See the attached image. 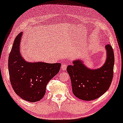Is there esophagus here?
<instances>
[{"mask_svg": "<svg viewBox=\"0 0 123 123\" xmlns=\"http://www.w3.org/2000/svg\"><path fill=\"white\" fill-rule=\"evenodd\" d=\"M66 68H67V66H66V65L65 64V63H62L61 65V69H62L63 70H65Z\"/></svg>", "mask_w": 123, "mask_h": 123, "instance_id": "obj_1", "label": "esophagus"}]
</instances>
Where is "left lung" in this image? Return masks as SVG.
<instances>
[{
    "mask_svg": "<svg viewBox=\"0 0 123 123\" xmlns=\"http://www.w3.org/2000/svg\"><path fill=\"white\" fill-rule=\"evenodd\" d=\"M105 50L106 58L101 68L91 69L80 60L73 61L72 65L68 66L72 92L77 98L91 101L100 97L108 90L113 78L115 58L111 46L106 45Z\"/></svg>",
    "mask_w": 123,
    "mask_h": 123,
    "instance_id": "obj_1",
    "label": "left lung"
}]
</instances>
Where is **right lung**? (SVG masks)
Returning <instances> with one entry per match:
<instances>
[{"label": "right lung", "instance_id": "right-lung-1", "mask_svg": "<svg viewBox=\"0 0 123 123\" xmlns=\"http://www.w3.org/2000/svg\"><path fill=\"white\" fill-rule=\"evenodd\" d=\"M22 35L20 32L15 38L8 57L10 82L17 95L34 103L43 98L47 84L58 73L61 64L26 61L20 51Z\"/></svg>", "mask_w": 123, "mask_h": 123}]
</instances>
